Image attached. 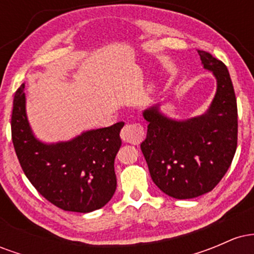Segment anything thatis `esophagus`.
Returning <instances> with one entry per match:
<instances>
[{
	"mask_svg": "<svg viewBox=\"0 0 254 254\" xmlns=\"http://www.w3.org/2000/svg\"><path fill=\"white\" fill-rule=\"evenodd\" d=\"M144 130L141 124H127L121 131V137L127 143H136L143 138Z\"/></svg>",
	"mask_w": 254,
	"mask_h": 254,
	"instance_id": "34e87169",
	"label": "esophagus"
}]
</instances>
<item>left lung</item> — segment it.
Segmentation results:
<instances>
[{"instance_id": "left-lung-1", "label": "left lung", "mask_w": 254, "mask_h": 254, "mask_svg": "<svg viewBox=\"0 0 254 254\" xmlns=\"http://www.w3.org/2000/svg\"><path fill=\"white\" fill-rule=\"evenodd\" d=\"M198 54L217 81L208 111L186 121L166 117L159 104L143 111L148 131L141 150L150 177L177 199L211 191L228 171L238 145L237 98L228 69L209 52Z\"/></svg>"}]
</instances>
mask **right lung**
Wrapping results in <instances>:
<instances>
[{
    "label": "right lung",
    "mask_w": 254,
    "mask_h": 254,
    "mask_svg": "<svg viewBox=\"0 0 254 254\" xmlns=\"http://www.w3.org/2000/svg\"><path fill=\"white\" fill-rule=\"evenodd\" d=\"M25 83L16 90L11 139L25 176L44 198L65 211L90 212L115 194V159L123 122L82 132L68 142L44 143L33 135L26 115Z\"/></svg>",
    "instance_id": "right-lung-1"
}]
</instances>
